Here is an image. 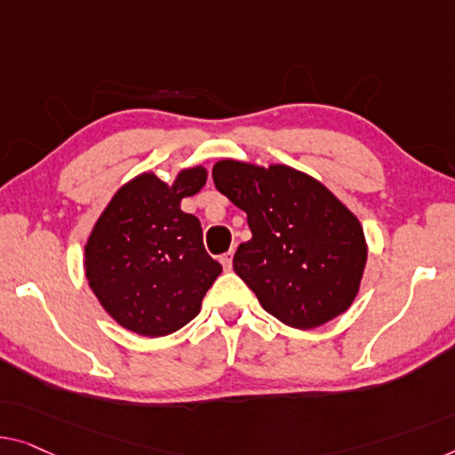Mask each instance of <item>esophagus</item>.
I'll use <instances>...</instances> for the list:
<instances>
[{
    "mask_svg": "<svg viewBox=\"0 0 455 455\" xmlns=\"http://www.w3.org/2000/svg\"><path fill=\"white\" fill-rule=\"evenodd\" d=\"M220 263H222V267H225L227 271L233 267V251H227L225 255H220Z\"/></svg>",
    "mask_w": 455,
    "mask_h": 455,
    "instance_id": "1",
    "label": "esophagus"
}]
</instances>
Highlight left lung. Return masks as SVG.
Instances as JSON below:
<instances>
[{
	"instance_id": "1",
	"label": "left lung",
	"mask_w": 455,
	"mask_h": 455,
	"mask_svg": "<svg viewBox=\"0 0 455 455\" xmlns=\"http://www.w3.org/2000/svg\"><path fill=\"white\" fill-rule=\"evenodd\" d=\"M216 189L247 214L251 239L233 267L277 321L316 329L359 294L368 243L357 216L313 175L271 163L220 159Z\"/></svg>"
}]
</instances>
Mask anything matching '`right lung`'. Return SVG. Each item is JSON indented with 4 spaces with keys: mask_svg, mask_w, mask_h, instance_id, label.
Here are the masks:
<instances>
[{
    "mask_svg": "<svg viewBox=\"0 0 455 455\" xmlns=\"http://www.w3.org/2000/svg\"><path fill=\"white\" fill-rule=\"evenodd\" d=\"M208 180L204 165L180 169L172 184L142 172L116 189L85 243L84 269L101 308L122 329L165 337L200 313L220 275L202 227L181 210Z\"/></svg>",
    "mask_w": 455,
    "mask_h": 455,
    "instance_id": "right-lung-1",
    "label": "right lung"
}]
</instances>
